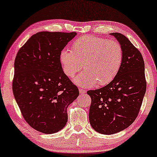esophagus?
<instances>
[{"instance_id":"34e87169","label":"esophagus","mask_w":157,"mask_h":157,"mask_svg":"<svg viewBox=\"0 0 157 157\" xmlns=\"http://www.w3.org/2000/svg\"><path fill=\"white\" fill-rule=\"evenodd\" d=\"M79 94H84L86 93V91L84 90L83 89H79Z\"/></svg>"}]
</instances>
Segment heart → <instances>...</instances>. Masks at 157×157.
<instances>
[{
  "label": "heart",
  "mask_w": 157,
  "mask_h": 157,
  "mask_svg": "<svg viewBox=\"0 0 157 157\" xmlns=\"http://www.w3.org/2000/svg\"><path fill=\"white\" fill-rule=\"evenodd\" d=\"M72 49L61 52L60 61L63 73L70 78L83 66L84 71L73 79L80 86L90 87L97 82L105 85L117 75L122 66L124 49L117 41L84 36L75 42Z\"/></svg>",
  "instance_id": "b5f03b06"
}]
</instances>
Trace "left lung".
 <instances>
[{
    "mask_svg": "<svg viewBox=\"0 0 157 157\" xmlns=\"http://www.w3.org/2000/svg\"><path fill=\"white\" fill-rule=\"evenodd\" d=\"M110 34L123 47L122 66L108 84L87 91L91 98L89 122L96 132L105 135L120 132L135 121L147 86L145 63L140 52L124 35Z\"/></svg>",
    "mask_w": 157,
    "mask_h": 157,
    "instance_id": "8db88e82",
    "label": "left lung"
}]
</instances>
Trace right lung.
<instances>
[{"label":"right lung","mask_w":157,"mask_h":157,"mask_svg":"<svg viewBox=\"0 0 157 157\" xmlns=\"http://www.w3.org/2000/svg\"><path fill=\"white\" fill-rule=\"evenodd\" d=\"M75 32L42 31L32 36L14 61L12 91L24 118L43 133L61 131L68 121L67 108L79 90L63 73L60 53Z\"/></svg>","instance_id":"add662e5"}]
</instances>
